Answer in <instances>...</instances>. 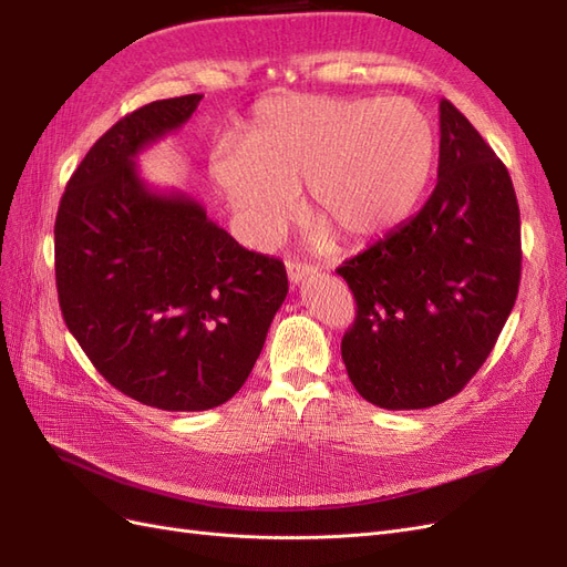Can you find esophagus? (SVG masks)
<instances>
[{"mask_svg":"<svg viewBox=\"0 0 567 567\" xmlns=\"http://www.w3.org/2000/svg\"><path fill=\"white\" fill-rule=\"evenodd\" d=\"M286 271H288V279L293 286L302 284L307 277H312V274L317 271V267L307 265V262H300V260H288L286 262Z\"/></svg>","mask_w":567,"mask_h":567,"instance_id":"34e87169","label":"esophagus"}]
</instances>
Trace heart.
I'll return each mask as SVG.
<instances>
[{
    "label": "heart",
    "instance_id": "b5f03b06",
    "mask_svg": "<svg viewBox=\"0 0 567 567\" xmlns=\"http://www.w3.org/2000/svg\"><path fill=\"white\" fill-rule=\"evenodd\" d=\"M435 130L409 99L274 94L257 101L244 140L225 136L208 173L246 238L271 246L296 219L298 188L319 217L315 241L379 238L411 213L431 177Z\"/></svg>",
    "mask_w": 567,
    "mask_h": 567
}]
</instances>
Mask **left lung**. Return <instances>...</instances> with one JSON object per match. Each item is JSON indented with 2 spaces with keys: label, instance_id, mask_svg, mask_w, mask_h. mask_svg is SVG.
I'll list each match as a JSON object with an SVG mask.
<instances>
[{
  "label": "left lung",
  "instance_id": "obj_1",
  "mask_svg": "<svg viewBox=\"0 0 567 567\" xmlns=\"http://www.w3.org/2000/svg\"><path fill=\"white\" fill-rule=\"evenodd\" d=\"M520 260L508 169L442 99L431 198L336 269L357 300L340 342L357 392L392 411L454 398L485 364L516 305Z\"/></svg>",
  "mask_w": 567,
  "mask_h": 567
}]
</instances>
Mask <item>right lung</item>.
<instances>
[{"label": "right lung", "instance_id": "right-lung-1", "mask_svg": "<svg viewBox=\"0 0 567 567\" xmlns=\"http://www.w3.org/2000/svg\"><path fill=\"white\" fill-rule=\"evenodd\" d=\"M200 99L117 120L68 179L54 225L68 331L115 390L165 411L231 400L288 293L281 260L238 246L198 200L156 192L136 169Z\"/></svg>", "mask_w": 567, "mask_h": 567}]
</instances>
